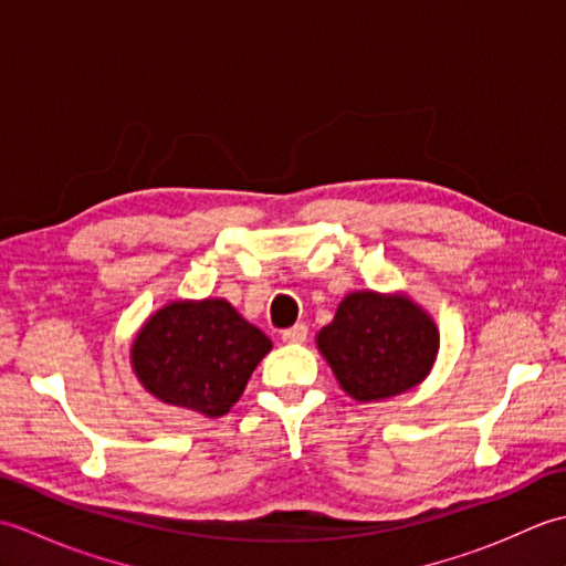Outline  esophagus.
<instances>
[{"instance_id":"34e87169","label":"esophagus","mask_w":566,"mask_h":566,"mask_svg":"<svg viewBox=\"0 0 566 566\" xmlns=\"http://www.w3.org/2000/svg\"><path fill=\"white\" fill-rule=\"evenodd\" d=\"M306 335H308V328L304 326V323H296V326L282 331V340L286 345H302L306 340Z\"/></svg>"}]
</instances>
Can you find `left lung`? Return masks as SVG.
Here are the masks:
<instances>
[{
  "instance_id": "8db88e82",
  "label": "left lung",
  "mask_w": 566,
  "mask_h": 566,
  "mask_svg": "<svg viewBox=\"0 0 566 566\" xmlns=\"http://www.w3.org/2000/svg\"><path fill=\"white\" fill-rule=\"evenodd\" d=\"M316 347L340 389L359 403L391 399L423 381L440 350V331L428 311L403 292H350Z\"/></svg>"
}]
</instances>
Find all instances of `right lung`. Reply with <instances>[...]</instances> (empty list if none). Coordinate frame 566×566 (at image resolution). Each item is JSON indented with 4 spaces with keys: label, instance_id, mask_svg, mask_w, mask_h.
<instances>
[{
    "label": "right lung",
    "instance_id": "obj_1",
    "mask_svg": "<svg viewBox=\"0 0 566 566\" xmlns=\"http://www.w3.org/2000/svg\"><path fill=\"white\" fill-rule=\"evenodd\" d=\"M272 340L226 298H175L130 340V369L155 399L207 418L231 411Z\"/></svg>",
    "mask_w": 566,
    "mask_h": 566
}]
</instances>
